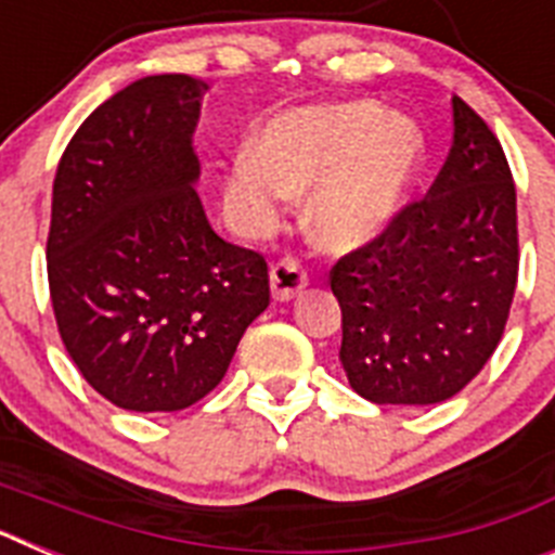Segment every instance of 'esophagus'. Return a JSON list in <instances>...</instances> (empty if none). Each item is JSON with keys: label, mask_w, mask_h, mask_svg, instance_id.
Instances as JSON below:
<instances>
[{"label": "esophagus", "mask_w": 555, "mask_h": 555, "mask_svg": "<svg viewBox=\"0 0 555 555\" xmlns=\"http://www.w3.org/2000/svg\"><path fill=\"white\" fill-rule=\"evenodd\" d=\"M269 281H272L274 300L286 302L308 286V272L294 258H281L269 269Z\"/></svg>", "instance_id": "obj_1"}]
</instances>
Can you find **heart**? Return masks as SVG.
<instances>
[{
	"label": "heart",
	"mask_w": 555,
	"mask_h": 555,
	"mask_svg": "<svg viewBox=\"0 0 555 555\" xmlns=\"http://www.w3.org/2000/svg\"><path fill=\"white\" fill-rule=\"evenodd\" d=\"M420 132L377 102L294 111L244 150L228 180V205L249 233L281 222L313 189L306 224L325 247H356L391 219L420 160Z\"/></svg>",
	"instance_id": "obj_1"
}]
</instances>
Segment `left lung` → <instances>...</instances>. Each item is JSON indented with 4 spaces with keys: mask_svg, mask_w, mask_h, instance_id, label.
Segmentation results:
<instances>
[{
    "mask_svg": "<svg viewBox=\"0 0 555 555\" xmlns=\"http://www.w3.org/2000/svg\"><path fill=\"white\" fill-rule=\"evenodd\" d=\"M519 269L517 189L498 135L453 96V146L423 199L341 255V366L377 405L459 395L498 350Z\"/></svg>",
    "mask_w": 555,
    "mask_h": 555,
    "instance_id": "obj_1",
    "label": "left lung"
}]
</instances>
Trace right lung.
Segmentation results:
<instances>
[{
  "label": "right lung",
  "mask_w": 555,
  "mask_h": 555,
  "mask_svg": "<svg viewBox=\"0 0 555 555\" xmlns=\"http://www.w3.org/2000/svg\"><path fill=\"white\" fill-rule=\"evenodd\" d=\"M208 82L155 75L102 102L52 185L49 297L80 375L125 411H183L219 386L269 306L261 253L219 238L191 135Z\"/></svg>",
  "instance_id": "obj_1"
}]
</instances>
